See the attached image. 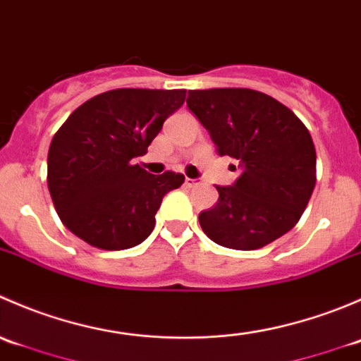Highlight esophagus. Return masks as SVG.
I'll list each match as a JSON object with an SVG mask.
<instances>
[{"label": "esophagus", "instance_id": "1", "mask_svg": "<svg viewBox=\"0 0 361 361\" xmlns=\"http://www.w3.org/2000/svg\"><path fill=\"white\" fill-rule=\"evenodd\" d=\"M185 185H187L188 188H194V187H197V185H201V180H197V178H187V180H185Z\"/></svg>", "mask_w": 361, "mask_h": 361}]
</instances>
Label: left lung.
I'll list each match as a JSON object with an SVG mask.
<instances>
[{
  "label": "left lung",
  "mask_w": 361,
  "mask_h": 361,
  "mask_svg": "<svg viewBox=\"0 0 361 361\" xmlns=\"http://www.w3.org/2000/svg\"><path fill=\"white\" fill-rule=\"evenodd\" d=\"M187 106L218 155L241 167L231 187H216L218 202L199 214L204 234L225 248L246 251L292 231L316 183L307 127L285 104L251 89L190 90Z\"/></svg>",
  "instance_id": "1"
}]
</instances>
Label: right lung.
Wrapping results in <instances>:
<instances>
[{
  "label": "right lung",
  "instance_id": "add662e5",
  "mask_svg": "<svg viewBox=\"0 0 361 361\" xmlns=\"http://www.w3.org/2000/svg\"><path fill=\"white\" fill-rule=\"evenodd\" d=\"M187 90L116 89L85 101L50 143L47 181L61 221L90 246L141 245L155 227L164 195L185 181L150 174L136 157L185 103Z\"/></svg>",
  "mask_w": 361,
  "mask_h": 361
}]
</instances>
